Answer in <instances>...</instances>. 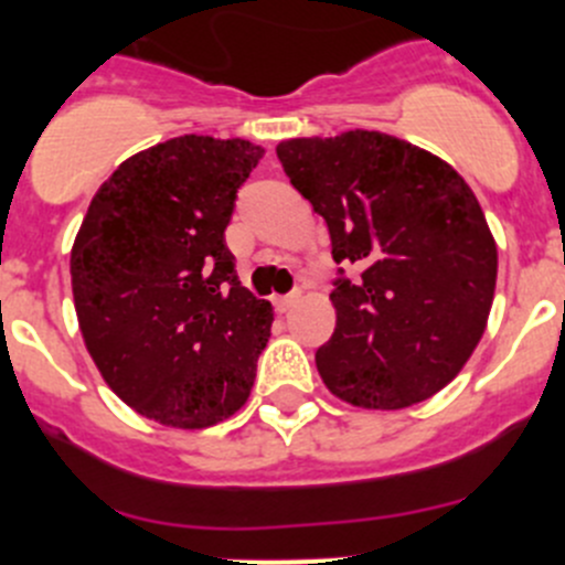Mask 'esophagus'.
<instances>
[{
  "label": "esophagus",
  "mask_w": 565,
  "mask_h": 565,
  "mask_svg": "<svg viewBox=\"0 0 565 565\" xmlns=\"http://www.w3.org/2000/svg\"><path fill=\"white\" fill-rule=\"evenodd\" d=\"M298 300H300V292H289V295H281V298L273 300V306H276V311H281V315H284V311L292 309Z\"/></svg>",
  "instance_id": "34e87169"
}]
</instances>
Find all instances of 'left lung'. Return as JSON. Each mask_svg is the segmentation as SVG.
<instances>
[{"mask_svg": "<svg viewBox=\"0 0 565 565\" xmlns=\"http://www.w3.org/2000/svg\"><path fill=\"white\" fill-rule=\"evenodd\" d=\"M276 156L328 224L339 265L319 377L358 407L435 396L492 309L498 248L476 193L446 161L377 130L289 139Z\"/></svg>", "mask_w": 565, "mask_h": 565, "instance_id": "left-lung-1", "label": "left lung"}]
</instances>
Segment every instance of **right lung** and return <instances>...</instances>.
Returning <instances> with one entry per match:
<instances>
[{"instance_id": "obj_1", "label": "right lung", "mask_w": 565, "mask_h": 565, "mask_svg": "<svg viewBox=\"0 0 565 565\" xmlns=\"http://www.w3.org/2000/svg\"><path fill=\"white\" fill-rule=\"evenodd\" d=\"M243 139L177 136L119 163L71 250L84 341L136 413L204 429L246 404L273 306L235 273L226 226L262 158Z\"/></svg>"}]
</instances>
